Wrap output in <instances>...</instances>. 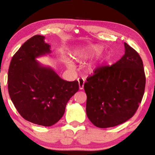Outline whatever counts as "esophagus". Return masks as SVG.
<instances>
[{"label":"esophagus","instance_id":"1","mask_svg":"<svg viewBox=\"0 0 155 155\" xmlns=\"http://www.w3.org/2000/svg\"><path fill=\"white\" fill-rule=\"evenodd\" d=\"M78 86H79L80 90H83L84 87V83H85V81H84L83 78H78Z\"/></svg>","mask_w":155,"mask_h":155}]
</instances>
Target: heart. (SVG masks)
Listing matches in <instances>:
<instances>
[{
	"instance_id": "obj_1",
	"label": "heart",
	"mask_w": 155,
	"mask_h": 155,
	"mask_svg": "<svg viewBox=\"0 0 155 155\" xmlns=\"http://www.w3.org/2000/svg\"><path fill=\"white\" fill-rule=\"evenodd\" d=\"M103 49V46L99 45L86 46L84 47V48L77 49L73 51V57L78 61H85V60L92 59L93 57L98 55V54H99L102 52ZM108 54H103V55L100 56L98 59L96 60V61L93 63V64H91L90 65H88L87 70L89 72H93L98 66L100 64L106 61L108 59ZM65 61H66L67 66L68 68H70V69H72L74 68V65H73L72 61L69 59H65Z\"/></svg>"
}]
</instances>
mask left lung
<instances>
[{
	"label": "left lung",
	"mask_w": 155,
	"mask_h": 155,
	"mask_svg": "<svg viewBox=\"0 0 155 155\" xmlns=\"http://www.w3.org/2000/svg\"><path fill=\"white\" fill-rule=\"evenodd\" d=\"M124 48L125 53L118 61L98 68L84 84L86 114L98 128L127 121L143 98L146 85L143 61L138 52L125 42Z\"/></svg>",
	"instance_id": "obj_1"
}]
</instances>
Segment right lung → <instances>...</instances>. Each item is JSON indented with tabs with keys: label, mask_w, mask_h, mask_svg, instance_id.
Here are the masks:
<instances>
[{
	"label": "right lung",
	"mask_w": 155,
	"mask_h": 155,
	"mask_svg": "<svg viewBox=\"0 0 155 155\" xmlns=\"http://www.w3.org/2000/svg\"><path fill=\"white\" fill-rule=\"evenodd\" d=\"M44 39L40 35L32 37L13 56L8 70V91L23 118L51 127L64 115L68 101L78 90V82L62 79L51 67L35 60L51 52Z\"/></svg>",
	"instance_id": "add662e5"
}]
</instances>
